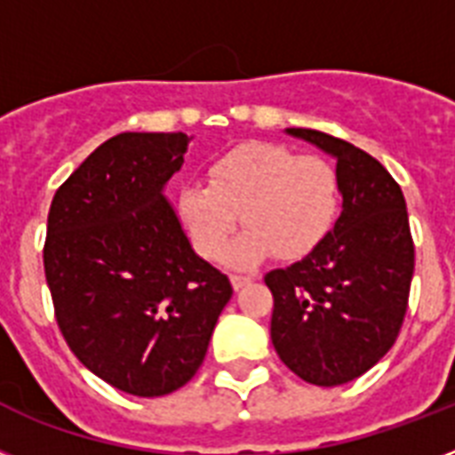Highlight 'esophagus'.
Listing matches in <instances>:
<instances>
[{
	"label": "esophagus",
	"instance_id": "34e87169",
	"mask_svg": "<svg viewBox=\"0 0 455 455\" xmlns=\"http://www.w3.org/2000/svg\"><path fill=\"white\" fill-rule=\"evenodd\" d=\"M250 281H252V278H250V276H241V274H234V276H231V285H234L235 291H241L243 285H248Z\"/></svg>",
	"mask_w": 455,
	"mask_h": 455
}]
</instances>
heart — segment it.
I'll use <instances>...</instances> for the list:
<instances>
[{
	"label": "heart",
	"mask_w": 455,
	"mask_h": 455,
	"mask_svg": "<svg viewBox=\"0 0 455 455\" xmlns=\"http://www.w3.org/2000/svg\"><path fill=\"white\" fill-rule=\"evenodd\" d=\"M177 210L193 248L207 259L227 255L243 220L248 231L234 243L231 262L255 264L271 252L281 262H295L311 255L335 227L339 179L323 157L250 141L210 164V186H181Z\"/></svg>",
	"instance_id": "b5f03b06"
}]
</instances>
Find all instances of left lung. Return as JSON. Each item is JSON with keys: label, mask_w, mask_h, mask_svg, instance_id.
<instances>
[{"label": "left lung", "mask_w": 455, "mask_h": 455, "mask_svg": "<svg viewBox=\"0 0 455 455\" xmlns=\"http://www.w3.org/2000/svg\"><path fill=\"white\" fill-rule=\"evenodd\" d=\"M288 134L338 160L342 212L311 255L264 276L274 295L271 342L304 382L335 387L395 345L416 248L402 188L373 156L323 132L292 127Z\"/></svg>", "instance_id": "8db88e82"}]
</instances>
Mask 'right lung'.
<instances>
[{"mask_svg":"<svg viewBox=\"0 0 455 455\" xmlns=\"http://www.w3.org/2000/svg\"><path fill=\"white\" fill-rule=\"evenodd\" d=\"M186 144L181 132L108 139L59 186L46 220L56 323L92 373L134 396L170 395L198 373L234 295L163 196Z\"/></svg>","mask_w":455,"mask_h":455,"instance_id":"right-lung-1","label":"right lung"}]
</instances>
